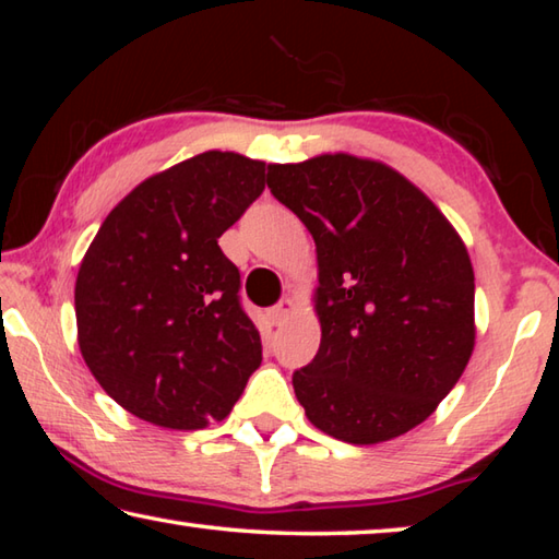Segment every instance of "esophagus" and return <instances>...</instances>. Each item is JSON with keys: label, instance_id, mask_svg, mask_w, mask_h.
Segmentation results:
<instances>
[{"label": "esophagus", "instance_id": "34e87169", "mask_svg": "<svg viewBox=\"0 0 559 559\" xmlns=\"http://www.w3.org/2000/svg\"><path fill=\"white\" fill-rule=\"evenodd\" d=\"M293 308H296V302H293L290 298H283L278 306H273L271 310H269V318H271V323L273 325H283L288 320V316L293 313Z\"/></svg>", "mask_w": 559, "mask_h": 559}]
</instances>
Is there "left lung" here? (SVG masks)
Returning a JSON list of instances; mask_svg holds the SVG:
<instances>
[{
  "label": "left lung",
  "mask_w": 559,
  "mask_h": 559,
  "mask_svg": "<svg viewBox=\"0 0 559 559\" xmlns=\"http://www.w3.org/2000/svg\"><path fill=\"white\" fill-rule=\"evenodd\" d=\"M266 182L316 241L320 347L293 374L308 421L357 447L419 427L476 345L466 243L380 159L323 153L269 165Z\"/></svg>",
  "instance_id": "obj_1"
}]
</instances>
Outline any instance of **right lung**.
<instances>
[{
	"label": "right lung",
	"mask_w": 559,
	"mask_h": 559,
	"mask_svg": "<svg viewBox=\"0 0 559 559\" xmlns=\"http://www.w3.org/2000/svg\"><path fill=\"white\" fill-rule=\"evenodd\" d=\"M266 187V163L206 150L112 206L75 276L91 374L122 409L163 429L222 421L261 365L219 236Z\"/></svg>",
	"instance_id": "1"
}]
</instances>
